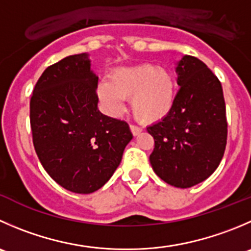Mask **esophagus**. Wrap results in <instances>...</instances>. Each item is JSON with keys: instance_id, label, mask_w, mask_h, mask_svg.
<instances>
[{"instance_id": "esophagus-1", "label": "esophagus", "mask_w": 251, "mask_h": 251, "mask_svg": "<svg viewBox=\"0 0 251 251\" xmlns=\"http://www.w3.org/2000/svg\"><path fill=\"white\" fill-rule=\"evenodd\" d=\"M130 130H131V132H132L133 136H137L142 132V128L138 127V126H135V125H130Z\"/></svg>"}]
</instances>
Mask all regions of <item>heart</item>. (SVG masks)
Returning a JSON list of instances; mask_svg holds the SVG:
<instances>
[{"label":"heart","instance_id":"obj_1","mask_svg":"<svg viewBox=\"0 0 251 251\" xmlns=\"http://www.w3.org/2000/svg\"><path fill=\"white\" fill-rule=\"evenodd\" d=\"M98 96L111 114L120 113L123 99L131 98L133 116L142 124H154L174 108L176 84L168 69L143 64L111 72L109 82L99 84Z\"/></svg>","mask_w":251,"mask_h":251}]
</instances>
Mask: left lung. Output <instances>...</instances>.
<instances>
[{
  "label": "left lung",
  "mask_w": 251,
  "mask_h": 251,
  "mask_svg": "<svg viewBox=\"0 0 251 251\" xmlns=\"http://www.w3.org/2000/svg\"><path fill=\"white\" fill-rule=\"evenodd\" d=\"M180 89L169 115L148 126L154 138L150 162L155 174L175 187H191L220 165L227 145L222 84L198 57L176 65Z\"/></svg>",
  "instance_id": "1"
}]
</instances>
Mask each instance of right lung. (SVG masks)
<instances>
[{
	"label": "right lung",
	"mask_w": 251,
	"mask_h": 251,
	"mask_svg": "<svg viewBox=\"0 0 251 251\" xmlns=\"http://www.w3.org/2000/svg\"><path fill=\"white\" fill-rule=\"evenodd\" d=\"M98 77L88 53L49 66L34 87L30 127L39 160L66 190L91 194L111 177L132 133L98 109Z\"/></svg>",
	"instance_id": "1"
}]
</instances>
